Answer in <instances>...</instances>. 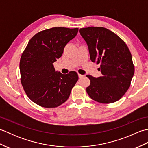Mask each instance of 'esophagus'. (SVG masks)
Segmentation results:
<instances>
[{"instance_id": "1", "label": "esophagus", "mask_w": 148, "mask_h": 148, "mask_svg": "<svg viewBox=\"0 0 148 148\" xmlns=\"http://www.w3.org/2000/svg\"><path fill=\"white\" fill-rule=\"evenodd\" d=\"M78 76H79V78H82V77H83L84 76V75H82V74H78Z\"/></svg>"}]
</instances>
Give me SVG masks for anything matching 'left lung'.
<instances>
[{"label":"left lung","mask_w":148,"mask_h":148,"mask_svg":"<svg viewBox=\"0 0 148 148\" xmlns=\"http://www.w3.org/2000/svg\"><path fill=\"white\" fill-rule=\"evenodd\" d=\"M88 48L90 60L100 64L102 76L87 77L90 84L86 92L91 99L103 103L120 99L130 86L134 74L132 57L126 44L112 31L103 27L80 29Z\"/></svg>","instance_id":"obj_1"}]
</instances>
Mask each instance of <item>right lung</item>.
Listing matches in <instances>:
<instances>
[{"label":"right lung","instance_id":"1","mask_svg":"<svg viewBox=\"0 0 148 148\" xmlns=\"http://www.w3.org/2000/svg\"><path fill=\"white\" fill-rule=\"evenodd\" d=\"M78 29L54 27L32 37L20 62L21 82L32 102L46 108L64 103L78 80L76 72L62 74L53 63L61 57L66 45L77 35Z\"/></svg>","mask_w":148,"mask_h":148}]
</instances>
